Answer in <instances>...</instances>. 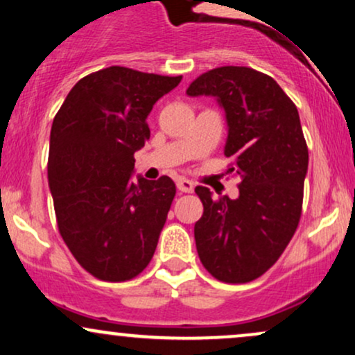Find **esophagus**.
<instances>
[{
  "label": "esophagus",
  "mask_w": 355,
  "mask_h": 355,
  "mask_svg": "<svg viewBox=\"0 0 355 355\" xmlns=\"http://www.w3.org/2000/svg\"><path fill=\"white\" fill-rule=\"evenodd\" d=\"M193 182H190L189 178H177V189L185 193H191L193 191Z\"/></svg>",
  "instance_id": "1"
}]
</instances>
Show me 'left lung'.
Here are the masks:
<instances>
[{
  "label": "left lung",
  "mask_w": 355,
  "mask_h": 355,
  "mask_svg": "<svg viewBox=\"0 0 355 355\" xmlns=\"http://www.w3.org/2000/svg\"><path fill=\"white\" fill-rule=\"evenodd\" d=\"M187 95L214 96L223 108V153L240 177L237 198L195 189L203 203L195 223L198 257L222 282H250L274 266L299 225L309 166L299 112L274 78L247 67L203 73Z\"/></svg>",
  "instance_id": "obj_1"
}]
</instances>
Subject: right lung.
Returning a JSON list of instances; mask_svg holds the SVG:
<instances>
[{"mask_svg": "<svg viewBox=\"0 0 355 355\" xmlns=\"http://www.w3.org/2000/svg\"><path fill=\"white\" fill-rule=\"evenodd\" d=\"M125 67L81 78L51 125L48 185L64 243L93 277L123 282L148 266L175 197L170 177L146 180L135 158L153 105L180 83Z\"/></svg>", "mask_w": 355, "mask_h": 355, "instance_id": "1", "label": "right lung"}]
</instances>
